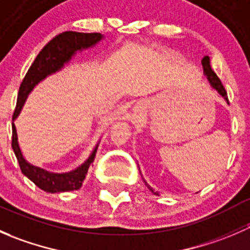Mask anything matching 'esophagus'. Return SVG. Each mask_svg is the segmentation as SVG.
I'll return each mask as SVG.
<instances>
[{
  "label": "esophagus",
  "mask_w": 250,
  "mask_h": 250,
  "mask_svg": "<svg viewBox=\"0 0 250 250\" xmlns=\"http://www.w3.org/2000/svg\"><path fill=\"white\" fill-rule=\"evenodd\" d=\"M143 112H144V106L141 104H138L137 106H134L133 109V117L132 122L133 123H139L143 121Z\"/></svg>",
  "instance_id": "obj_1"
}]
</instances>
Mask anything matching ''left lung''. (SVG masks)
<instances>
[{"instance_id": "8db88e82", "label": "left lung", "mask_w": 250, "mask_h": 250, "mask_svg": "<svg viewBox=\"0 0 250 250\" xmlns=\"http://www.w3.org/2000/svg\"><path fill=\"white\" fill-rule=\"evenodd\" d=\"M202 66H203L204 76H206L207 80L209 81V83H210L211 87H213L214 89H215L216 92H218L219 94H220L221 97H223L224 99L226 100V103H228V104H229L228 93H226V90H225V88H224V85H223V83H221V81L219 80L218 76H216L215 72H214L213 70H211V67H210V59H209L208 55H206V57H204L203 59H202ZM145 184H146V181H145ZM146 185H147L148 190H150L151 192L153 193V195H158V192H156V191L153 190V188H151V186L148 185V184H146Z\"/></svg>"}]
</instances>
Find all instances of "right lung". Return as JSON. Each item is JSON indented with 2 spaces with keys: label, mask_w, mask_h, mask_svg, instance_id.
Segmentation results:
<instances>
[{
  "label": "right lung",
  "mask_w": 250,
  "mask_h": 250,
  "mask_svg": "<svg viewBox=\"0 0 250 250\" xmlns=\"http://www.w3.org/2000/svg\"><path fill=\"white\" fill-rule=\"evenodd\" d=\"M103 39H104V36L102 34H97V32L83 34V32L66 31L58 35L39 53L35 62L27 70L21 84H20L17 107L13 113V123H12V148L16 153L21 173L26 178H29L35 185L39 186L41 190L46 191V192L59 193L78 190L82 186L83 180L85 179L88 168L94 161L99 143L94 146L89 157L75 169L65 173L48 172L46 169H42V168L31 165L25 160L21 150H20L19 141H18L14 121L19 116L30 93L34 90V88L41 81H43L50 75L55 74V72L60 71L77 52L94 47Z\"/></svg>",
  "instance_id": "1"
}]
</instances>
